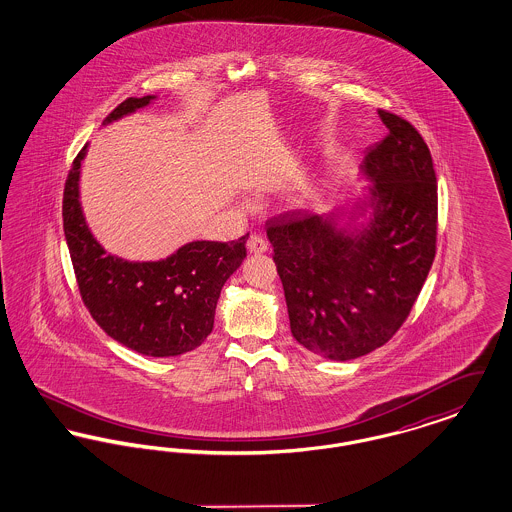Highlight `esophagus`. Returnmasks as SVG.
<instances>
[{"instance_id": "obj_1", "label": "esophagus", "mask_w": 512, "mask_h": 512, "mask_svg": "<svg viewBox=\"0 0 512 512\" xmlns=\"http://www.w3.org/2000/svg\"><path fill=\"white\" fill-rule=\"evenodd\" d=\"M247 249H249V253H255V255L265 253V251H267V242H265V238H263V236H259V234H251V236H249V240H247Z\"/></svg>"}]
</instances>
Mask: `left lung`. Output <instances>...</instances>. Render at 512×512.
I'll use <instances>...</instances> for the list:
<instances>
[{"mask_svg": "<svg viewBox=\"0 0 512 512\" xmlns=\"http://www.w3.org/2000/svg\"><path fill=\"white\" fill-rule=\"evenodd\" d=\"M386 138L368 149L378 215L355 238L332 219L278 213L268 220L293 338L332 361L382 347L411 315L438 244V182L430 149L403 117L378 109Z\"/></svg>", "mask_w": 512, "mask_h": 512, "instance_id": "1", "label": "left lung"}]
</instances>
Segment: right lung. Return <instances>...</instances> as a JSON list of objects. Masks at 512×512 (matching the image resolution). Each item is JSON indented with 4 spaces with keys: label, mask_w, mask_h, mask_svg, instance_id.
<instances>
[{
    "label": "right lung",
    "mask_w": 512,
    "mask_h": 512,
    "mask_svg": "<svg viewBox=\"0 0 512 512\" xmlns=\"http://www.w3.org/2000/svg\"><path fill=\"white\" fill-rule=\"evenodd\" d=\"M128 98L103 122L147 105ZM86 146L74 157L63 192V228L76 286L99 328L149 357H174L199 347L213 330L220 290L247 255L236 242H192L159 263H128L107 255L92 238L78 203V172Z\"/></svg>",
    "instance_id": "add662e5"
}]
</instances>
